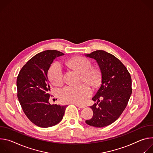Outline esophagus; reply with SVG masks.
Wrapping results in <instances>:
<instances>
[{
	"mask_svg": "<svg viewBox=\"0 0 153 153\" xmlns=\"http://www.w3.org/2000/svg\"><path fill=\"white\" fill-rule=\"evenodd\" d=\"M76 106H78V107H79V108H85V106H82V105H79V104H77V103H74Z\"/></svg>",
	"mask_w": 153,
	"mask_h": 153,
	"instance_id": "esophagus-1",
	"label": "esophagus"
}]
</instances>
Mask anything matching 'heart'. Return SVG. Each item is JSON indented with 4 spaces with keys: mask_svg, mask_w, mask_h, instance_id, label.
<instances>
[{
    "mask_svg": "<svg viewBox=\"0 0 153 153\" xmlns=\"http://www.w3.org/2000/svg\"><path fill=\"white\" fill-rule=\"evenodd\" d=\"M65 64L77 71L82 75V81L87 82L93 88L100 84L101 72L98 67H91V62L83 57H76L65 61ZM48 76L53 85L61 86L63 83V74L59 64L56 63L50 67ZM92 93L90 87L83 84L77 87L66 86L60 92V97L65 103H82L91 96Z\"/></svg>",
    "mask_w": 153,
    "mask_h": 153,
    "instance_id": "1",
    "label": "heart"
}]
</instances>
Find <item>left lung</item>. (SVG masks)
I'll use <instances>...</instances> for the list:
<instances>
[{
    "label": "left lung",
    "mask_w": 153,
    "mask_h": 153,
    "mask_svg": "<svg viewBox=\"0 0 153 153\" xmlns=\"http://www.w3.org/2000/svg\"><path fill=\"white\" fill-rule=\"evenodd\" d=\"M86 56L97 61L102 75L101 85L92 98L98 101L91 106L93 117L86 123L102 128L114 123L126 108L132 94L131 77L123 64L105 51L96 50Z\"/></svg>",
    "instance_id": "left-lung-1"
}]
</instances>
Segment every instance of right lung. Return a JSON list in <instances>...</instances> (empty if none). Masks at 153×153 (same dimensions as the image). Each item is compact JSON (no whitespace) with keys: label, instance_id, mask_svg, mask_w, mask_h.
Here are the masks:
<instances>
[{"label":"right lung","instance_id":"obj_1","mask_svg":"<svg viewBox=\"0 0 153 153\" xmlns=\"http://www.w3.org/2000/svg\"><path fill=\"white\" fill-rule=\"evenodd\" d=\"M64 54L48 50L31 58L17 78L18 98L28 119L41 128L53 126L62 119L67 106L50 105L47 73L53 60Z\"/></svg>","mask_w":153,"mask_h":153}]
</instances>
